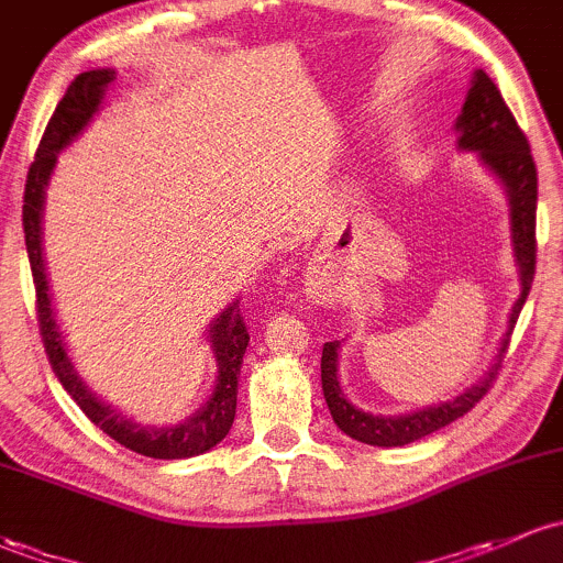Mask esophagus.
<instances>
[{"mask_svg":"<svg viewBox=\"0 0 563 563\" xmlns=\"http://www.w3.org/2000/svg\"><path fill=\"white\" fill-rule=\"evenodd\" d=\"M313 298L322 300V303H332V300H335V292H332L328 284H319V287L313 289Z\"/></svg>","mask_w":563,"mask_h":563,"instance_id":"1","label":"esophagus"}]
</instances>
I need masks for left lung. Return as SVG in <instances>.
Segmentation results:
<instances>
[{
	"instance_id": "8db88e82",
	"label": "left lung",
	"mask_w": 563,
	"mask_h": 563,
	"mask_svg": "<svg viewBox=\"0 0 563 563\" xmlns=\"http://www.w3.org/2000/svg\"><path fill=\"white\" fill-rule=\"evenodd\" d=\"M459 129V147L477 150L483 163L492 168L494 174L505 183L507 196H510V222H512V246H516L518 268H521V295H518L516 306H512L510 324H507L505 338L497 354V362L486 378L477 380L473 389L459 395L456 400L434 405V408L416 410L408 416H373L365 410L354 408L352 402L343 397L341 386H338V346L341 343L332 341L324 343L322 349V391L328 408L332 413L338 429L349 434V438L360 440L367 445H408L413 440L427 438V434L438 432V429L449 427L459 416L470 413L477 402L486 397L492 384L497 380V371L505 360L507 346H510L512 328L518 322V313L526 303L531 282H534V263H537V166L531 158L529 139L521 131V125L512 118L510 107L501 99L499 88L494 86L492 77L483 69L475 71L473 88H470L467 101H464L462 114L456 120Z\"/></svg>"
}]
</instances>
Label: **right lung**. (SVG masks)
<instances>
[{
    "label": "right lung",
    "mask_w": 563,
    "mask_h": 563,
    "mask_svg": "<svg viewBox=\"0 0 563 563\" xmlns=\"http://www.w3.org/2000/svg\"><path fill=\"white\" fill-rule=\"evenodd\" d=\"M112 80V69L82 71V75H77L75 80H71V86L66 88L64 99L58 101L53 118L47 120V129L40 139L37 155H34V163L29 166L26 174V190H23V235H26L29 265H32L34 292H37L40 335L42 343H45V354L47 360H51L53 373L62 380L64 389L69 391L71 400L80 405L82 413H86L101 432L110 434L112 440H118L125 449L142 453V456L190 459L214 449L233 427L235 395H239V373L241 362H244L246 343H250V332H246V322L244 317H241L239 303L228 306L225 311L217 317L214 328L209 330L211 349H214L217 365H220L209 402L203 405L196 416H190L185 424L150 429L134 424V421L120 416L118 410L110 408V405L96 400V395H90L88 386L82 384V378L77 376L69 356H66L62 332H58L56 317H53L51 295H47V276L45 263H42L40 233L45 185L47 179H51L53 166H56L58 150H64L71 139L86 129L88 120L93 118L96 110H99L101 99H104V90L110 88Z\"/></svg>",
    "instance_id": "add662e5"
}]
</instances>
